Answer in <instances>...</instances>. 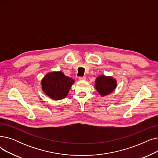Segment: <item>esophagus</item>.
Returning <instances> with one entry per match:
<instances>
[{"label":"esophagus","instance_id":"esophagus-1","mask_svg":"<svg viewBox=\"0 0 158 158\" xmlns=\"http://www.w3.org/2000/svg\"><path fill=\"white\" fill-rule=\"evenodd\" d=\"M79 80H85L86 77H79Z\"/></svg>","mask_w":158,"mask_h":158}]
</instances>
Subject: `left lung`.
I'll use <instances>...</instances> for the list:
<instances>
[{"instance_id": "8db88e82", "label": "left lung", "mask_w": 158, "mask_h": 158, "mask_svg": "<svg viewBox=\"0 0 158 158\" xmlns=\"http://www.w3.org/2000/svg\"><path fill=\"white\" fill-rule=\"evenodd\" d=\"M116 80L110 77L100 76L96 80L95 88L102 96L111 93L116 87Z\"/></svg>"}]
</instances>
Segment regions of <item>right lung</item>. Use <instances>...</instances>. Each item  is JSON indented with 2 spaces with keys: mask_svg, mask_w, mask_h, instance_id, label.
Segmentation results:
<instances>
[{
  "mask_svg": "<svg viewBox=\"0 0 158 158\" xmlns=\"http://www.w3.org/2000/svg\"><path fill=\"white\" fill-rule=\"evenodd\" d=\"M74 80L66 77L60 71L47 74L42 80V88L46 95L52 100L64 98L68 94Z\"/></svg>",
  "mask_w": 158,
  "mask_h": 158,
  "instance_id": "right-lung-1",
  "label": "right lung"
}]
</instances>
